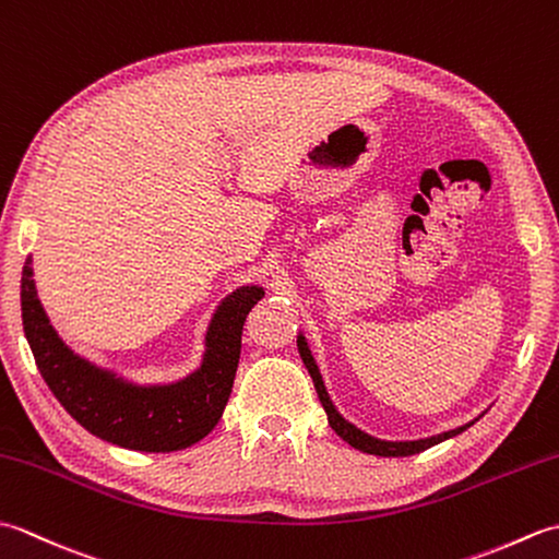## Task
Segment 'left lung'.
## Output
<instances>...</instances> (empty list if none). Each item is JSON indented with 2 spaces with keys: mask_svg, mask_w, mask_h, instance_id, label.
Returning a JSON list of instances; mask_svg holds the SVG:
<instances>
[{
  "mask_svg": "<svg viewBox=\"0 0 559 559\" xmlns=\"http://www.w3.org/2000/svg\"><path fill=\"white\" fill-rule=\"evenodd\" d=\"M298 350H300V358H302V362L307 367V372H310V377H312L314 389H317V396H319V401H322V406H324V411L329 415L331 430H334L343 439V442H348L350 447H355L358 451H365V454H374V456H413V454H420V451L430 449V447H435L439 442H444V439H449V437H456L459 432L468 430V427L473 425V423H468V425H463V427H456V430H449V432H442V435H437V437L415 439V442H384V439H374L370 435L360 432L358 427H353L348 420L341 418L338 411L334 408V403H331V399L326 394L324 382H322V374H319L312 353H310V348H307V343H305L302 336H298Z\"/></svg>",
  "mask_w": 559,
  "mask_h": 559,
  "instance_id": "obj_1",
  "label": "left lung"
}]
</instances>
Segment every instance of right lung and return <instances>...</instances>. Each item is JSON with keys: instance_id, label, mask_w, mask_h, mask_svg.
Returning <instances> with one entry per match:
<instances>
[{"instance_id": "add662e5", "label": "right lung", "mask_w": 559, "mask_h": 559, "mask_svg": "<svg viewBox=\"0 0 559 559\" xmlns=\"http://www.w3.org/2000/svg\"><path fill=\"white\" fill-rule=\"evenodd\" d=\"M261 298L259 286H242L221 302L197 372L168 386H136L64 346L35 293L31 257L21 276L23 331L45 384L91 435L134 451L187 449L216 427L240 362L245 319Z\"/></svg>"}]
</instances>
